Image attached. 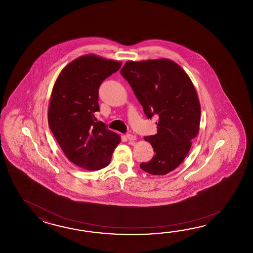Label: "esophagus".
I'll return each mask as SVG.
<instances>
[{
  "mask_svg": "<svg viewBox=\"0 0 253 253\" xmlns=\"http://www.w3.org/2000/svg\"><path fill=\"white\" fill-rule=\"evenodd\" d=\"M126 137H127V139H128L129 141H135V140H136V137H135L134 135H133V134H126Z\"/></svg>",
  "mask_w": 253,
  "mask_h": 253,
  "instance_id": "esophagus-1",
  "label": "esophagus"
}]
</instances>
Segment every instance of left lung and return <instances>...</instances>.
Instances as JSON below:
<instances>
[{
	"instance_id": "left-lung-1",
	"label": "left lung",
	"mask_w": 253,
	"mask_h": 253,
	"mask_svg": "<svg viewBox=\"0 0 253 253\" xmlns=\"http://www.w3.org/2000/svg\"><path fill=\"white\" fill-rule=\"evenodd\" d=\"M147 119L157 118V133L145 136L155 156L140 168L154 175L172 172L184 160L199 133L201 106L193 82L167 59L126 61L120 70Z\"/></svg>"
}]
</instances>
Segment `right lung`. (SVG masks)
Instances as JSON below:
<instances>
[{
	"instance_id": "obj_1",
	"label": "right lung",
	"mask_w": 253,
	"mask_h": 253,
	"mask_svg": "<svg viewBox=\"0 0 253 253\" xmlns=\"http://www.w3.org/2000/svg\"><path fill=\"white\" fill-rule=\"evenodd\" d=\"M122 62L88 54L71 61L54 84L48 106L49 128L67 158L76 166L96 171L108 167L120 142L101 121L98 88Z\"/></svg>"
}]
</instances>
